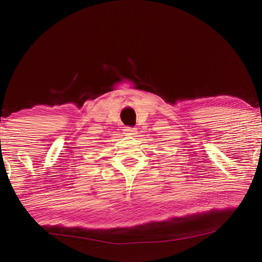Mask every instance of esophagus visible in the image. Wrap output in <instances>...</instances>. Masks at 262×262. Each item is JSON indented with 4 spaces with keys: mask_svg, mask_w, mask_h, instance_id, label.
<instances>
[{
    "mask_svg": "<svg viewBox=\"0 0 262 262\" xmlns=\"http://www.w3.org/2000/svg\"><path fill=\"white\" fill-rule=\"evenodd\" d=\"M136 133H137L136 128H132V127H126L125 128V134L127 136H134V135H136Z\"/></svg>",
    "mask_w": 262,
    "mask_h": 262,
    "instance_id": "esophagus-1",
    "label": "esophagus"
}]
</instances>
